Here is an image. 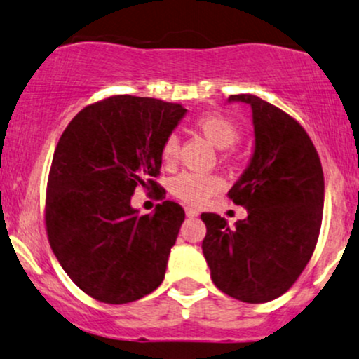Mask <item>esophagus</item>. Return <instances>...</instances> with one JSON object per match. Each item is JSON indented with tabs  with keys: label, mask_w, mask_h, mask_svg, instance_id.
I'll list each match as a JSON object with an SVG mask.
<instances>
[{
	"label": "esophagus",
	"mask_w": 359,
	"mask_h": 359,
	"mask_svg": "<svg viewBox=\"0 0 359 359\" xmlns=\"http://www.w3.org/2000/svg\"><path fill=\"white\" fill-rule=\"evenodd\" d=\"M185 214H187V217H197L199 216V211L194 208H185Z\"/></svg>",
	"instance_id": "34e87169"
}]
</instances>
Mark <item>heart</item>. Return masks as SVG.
<instances>
[{
    "label": "heart",
    "mask_w": 359,
    "mask_h": 359,
    "mask_svg": "<svg viewBox=\"0 0 359 359\" xmlns=\"http://www.w3.org/2000/svg\"><path fill=\"white\" fill-rule=\"evenodd\" d=\"M196 130L217 148L233 147L240 140V128L231 118L221 113H208L196 119ZM160 156L167 167H172L179 156V138L168 135L160 148ZM222 179L216 174H192L182 172L170 180V194L187 204H203L205 199L222 189Z\"/></svg>",
    "instance_id": "heart-1"
}]
</instances>
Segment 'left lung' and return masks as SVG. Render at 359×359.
<instances>
[{"label":"left lung","mask_w":359,"mask_h":359,"mask_svg":"<svg viewBox=\"0 0 359 359\" xmlns=\"http://www.w3.org/2000/svg\"><path fill=\"white\" fill-rule=\"evenodd\" d=\"M253 109L255 154L228 197L248 217L236 226L203 212V253L214 285L241 302L263 304L297 282L314 253L324 208L319 154L302 125L253 94H234Z\"/></svg>","instance_id":"left-lung-1"}]
</instances>
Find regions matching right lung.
I'll return each mask as SVG.
<instances>
[{"instance_id":"1","label":"right lung","mask_w":359,"mask_h":359,"mask_svg":"<svg viewBox=\"0 0 359 359\" xmlns=\"http://www.w3.org/2000/svg\"><path fill=\"white\" fill-rule=\"evenodd\" d=\"M185 114L180 104L130 94L81 109L53 151L45 196V229L62 269L82 292L128 304L154 292L185 219L163 201L138 216L135 189L162 194L160 148Z\"/></svg>"}]
</instances>
